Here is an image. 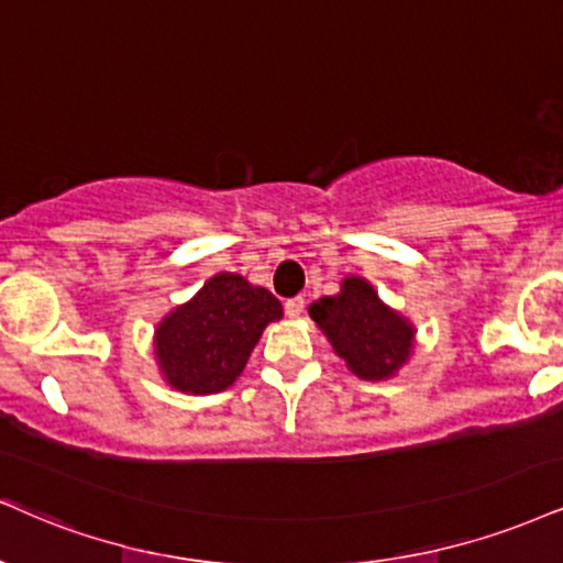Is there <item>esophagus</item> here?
<instances>
[{"label": "esophagus", "mask_w": 563, "mask_h": 563, "mask_svg": "<svg viewBox=\"0 0 563 563\" xmlns=\"http://www.w3.org/2000/svg\"><path fill=\"white\" fill-rule=\"evenodd\" d=\"M303 296H294V299H288L286 301V314L290 317V320H299L301 317V311H303Z\"/></svg>", "instance_id": "obj_1"}]
</instances>
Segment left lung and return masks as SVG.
Here are the masks:
<instances>
[{"label": "left lung", "instance_id": "left-lung-1", "mask_svg": "<svg viewBox=\"0 0 563 563\" xmlns=\"http://www.w3.org/2000/svg\"><path fill=\"white\" fill-rule=\"evenodd\" d=\"M309 317L358 380H390L415 354V324L358 275L343 277L335 296L311 303Z\"/></svg>", "mask_w": 563, "mask_h": 563}]
</instances>
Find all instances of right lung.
Masks as SVG:
<instances>
[{"label":"right lung","mask_w":563,"mask_h":563,"mask_svg":"<svg viewBox=\"0 0 563 563\" xmlns=\"http://www.w3.org/2000/svg\"><path fill=\"white\" fill-rule=\"evenodd\" d=\"M283 303L243 275L217 273L178 303L154 330V358L162 380L188 396H212L239 380Z\"/></svg>","instance_id":"add662e5"}]
</instances>
